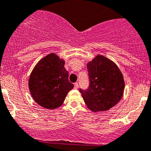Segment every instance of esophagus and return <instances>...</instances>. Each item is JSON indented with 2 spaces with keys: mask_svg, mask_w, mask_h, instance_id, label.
<instances>
[{
  "mask_svg": "<svg viewBox=\"0 0 151 151\" xmlns=\"http://www.w3.org/2000/svg\"><path fill=\"white\" fill-rule=\"evenodd\" d=\"M78 86H79V84H78V83H77V82H76V83H74V88L75 89H78Z\"/></svg>",
  "mask_w": 151,
  "mask_h": 151,
  "instance_id": "esophagus-1",
  "label": "esophagus"
}]
</instances>
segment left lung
I'll return each instance as SVG.
<instances>
[{"label": "left lung", "mask_w": 151, "mask_h": 151, "mask_svg": "<svg viewBox=\"0 0 151 151\" xmlns=\"http://www.w3.org/2000/svg\"><path fill=\"white\" fill-rule=\"evenodd\" d=\"M89 87L79 89L86 105L92 112L109 110L123 95L125 82L117 64L108 58L98 55L87 64Z\"/></svg>", "instance_id": "1"}]
</instances>
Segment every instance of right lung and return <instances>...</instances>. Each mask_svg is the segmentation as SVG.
I'll return each mask as SVG.
<instances>
[{
    "label": "right lung",
    "mask_w": 151,
    "mask_h": 151,
    "mask_svg": "<svg viewBox=\"0 0 151 151\" xmlns=\"http://www.w3.org/2000/svg\"><path fill=\"white\" fill-rule=\"evenodd\" d=\"M65 61L54 53L41 59L33 69L29 79L32 98L39 105L54 110L62 105L74 84L69 82Z\"/></svg>",
    "instance_id": "obj_1"
}]
</instances>
